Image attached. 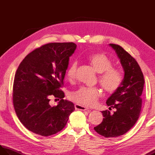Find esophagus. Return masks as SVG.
<instances>
[{"instance_id": "1", "label": "esophagus", "mask_w": 155, "mask_h": 155, "mask_svg": "<svg viewBox=\"0 0 155 155\" xmlns=\"http://www.w3.org/2000/svg\"><path fill=\"white\" fill-rule=\"evenodd\" d=\"M74 107L77 110H86L88 109V108L86 107H84L83 105H81L79 104H76L74 105Z\"/></svg>"}]
</instances>
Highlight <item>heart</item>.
I'll use <instances>...</instances> for the list:
<instances>
[{"mask_svg":"<svg viewBox=\"0 0 155 155\" xmlns=\"http://www.w3.org/2000/svg\"><path fill=\"white\" fill-rule=\"evenodd\" d=\"M87 60L91 67L98 73V79L104 89L109 93H113L120 87L123 82V75L117 68L113 67L110 59L103 53H93L87 57ZM77 63L72 62L67 71V77L69 80L75 78ZM101 95V91L97 87H82L70 94V98L76 103L93 106L97 103Z\"/></svg>","mask_w":155,"mask_h":155,"instance_id":"1","label":"heart"}]
</instances>
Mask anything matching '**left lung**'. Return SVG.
Returning a JSON list of instances; mask_svg holds the SVG:
<instances>
[{"label": "left lung", "mask_w": 155, "mask_h": 155, "mask_svg": "<svg viewBox=\"0 0 155 155\" xmlns=\"http://www.w3.org/2000/svg\"><path fill=\"white\" fill-rule=\"evenodd\" d=\"M120 59L124 70V78L120 87L108 97L106 103L110 110L102 111L103 120L94 130L106 138L117 137L128 132L137 123L142 107L144 80L138 62L120 46L109 44Z\"/></svg>", "instance_id": "8db88e82"}]
</instances>
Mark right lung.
<instances>
[{
    "label": "right lung",
    "mask_w": 155,
    "mask_h": 155,
    "mask_svg": "<svg viewBox=\"0 0 155 155\" xmlns=\"http://www.w3.org/2000/svg\"><path fill=\"white\" fill-rule=\"evenodd\" d=\"M73 42H53L35 49L20 64L13 84V104L22 124L32 133L48 137L61 131L74 110L72 102L64 100L59 90L71 57ZM51 96L61 100L55 107Z\"/></svg>",
    "instance_id": "obj_1"
}]
</instances>
